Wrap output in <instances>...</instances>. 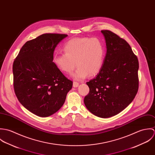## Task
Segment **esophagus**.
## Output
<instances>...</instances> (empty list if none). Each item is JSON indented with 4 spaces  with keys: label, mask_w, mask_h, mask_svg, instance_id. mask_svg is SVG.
I'll list each match as a JSON object with an SVG mask.
<instances>
[{
    "label": "esophagus",
    "mask_w": 155,
    "mask_h": 155,
    "mask_svg": "<svg viewBox=\"0 0 155 155\" xmlns=\"http://www.w3.org/2000/svg\"><path fill=\"white\" fill-rule=\"evenodd\" d=\"M79 82H76V81H74V82H73V87H78L79 86Z\"/></svg>",
    "instance_id": "34e87169"
}]
</instances>
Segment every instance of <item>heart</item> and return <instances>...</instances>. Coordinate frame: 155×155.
I'll return each mask as SVG.
<instances>
[{"instance_id": "b5f03b06", "label": "heart", "mask_w": 155, "mask_h": 155, "mask_svg": "<svg viewBox=\"0 0 155 155\" xmlns=\"http://www.w3.org/2000/svg\"><path fill=\"white\" fill-rule=\"evenodd\" d=\"M63 49L64 53L54 55V63L67 74L71 73L76 66H78L73 74L75 79H84L88 74L94 76L103 66L105 49L102 41L97 38L72 39L64 45Z\"/></svg>"}]
</instances>
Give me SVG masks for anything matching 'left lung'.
Wrapping results in <instances>:
<instances>
[{
    "mask_svg": "<svg viewBox=\"0 0 155 155\" xmlns=\"http://www.w3.org/2000/svg\"><path fill=\"white\" fill-rule=\"evenodd\" d=\"M101 33L107 52L99 73L87 82L89 92L84 103L94 115L107 118L124 110L134 99L138 89L139 63L125 39L108 30Z\"/></svg>",
    "mask_w": 155,
    "mask_h": 155,
    "instance_id": "obj_1",
    "label": "left lung"
}]
</instances>
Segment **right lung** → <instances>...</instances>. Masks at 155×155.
Instances as JSON below:
<instances>
[{
	"instance_id": "add662e5",
	"label": "right lung",
	"mask_w": 155,
	"mask_h": 155,
	"mask_svg": "<svg viewBox=\"0 0 155 155\" xmlns=\"http://www.w3.org/2000/svg\"><path fill=\"white\" fill-rule=\"evenodd\" d=\"M67 36L45 33L27 41L13 63L14 88L18 101L40 117L58 110L73 86L53 62L55 48Z\"/></svg>"
}]
</instances>
